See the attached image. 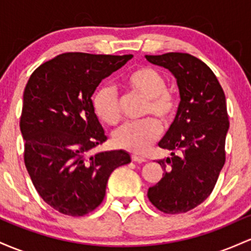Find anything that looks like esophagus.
Returning a JSON list of instances; mask_svg holds the SVG:
<instances>
[{
  "instance_id": "esophagus-1",
  "label": "esophagus",
  "mask_w": 251,
  "mask_h": 251,
  "mask_svg": "<svg viewBox=\"0 0 251 251\" xmlns=\"http://www.w3.org/2000/svg\"><path fill=\"white\" fill-rule=\"evenodd\" d=\"M131 160H133L134 162H140V163L147 161V159H145V157L139 156V155H135V154H133V155H131Z\"/></svg>"
}]
</instances>
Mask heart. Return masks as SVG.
Here are the masks:
<instances>
[{"label": "heart", "mask_w": 251, "mask_h": 251, "mask_svg": "<svg viewBox=\"0 0 251 251\" xmlns=\"http://www.w3.org/2000/svg\"><path fill=\"white\" fill-rule=\"evenodd\" d=\"M131 94L147 100L143 115L156 116L165 125L174 120L178 109L176 96L166 90L167 83L163 75L149 66L139 67L129 73L125 80ZM96 115L106 125L114 126L121 120V104L117 95L109 86H103L94 96ZM161 134V126L154 118L141 122L126 123L112 135L115 146L134 153H145Z\"/></svg>", "instance_id": "1"}]
</instances>
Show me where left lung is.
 Returning <instances> with one entry per match:
<instances>
[{"mask_svg": "<svg viewBox=\"0 0 251 251\" xmlns=\"http://www.w3.org/2000/svg\"><path fill=\"white\" fill-rule=\"evenodd\" d=\"M146 59L174 75L180 94L176 118L159 142L171 156L156 161L163 176L147 196L162 212H187L210 196L224 166L226 100L215 73L198 58L171 52Z\"/></svg>", "mask_w": 251, "mask_h": 251, "instance_id": "obj_1", "label": "left lung"}]
</instances>
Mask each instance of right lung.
<instances>
[{
	"label": "right lung",
	"instance_id": "obj_1",
	"mask_svg": "<svg viewBox=\"0 0 251 251\" xmlns=\"http://www.w3.org/2000/svg\"><path fill=\"white\" fill-rule=\"evenodd\" d=\"M131 58L63 53L28 79L20 120L25 165L41 198L63 215L94 211L103 201L112 171L130 162L123 149L90 151L106 141L92 95Z\"/></svg>",
	"mask_w": 251,
	"mask_h": 251
}]
</instances>
